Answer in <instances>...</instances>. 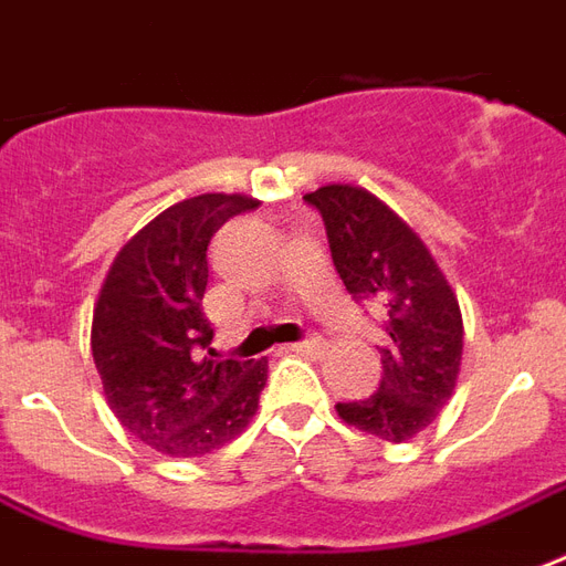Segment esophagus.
<instances>
[{
	"label": "esophagus",
	"instance_id": "34e87169",
	"mask_svg": "<svg viewBox=\"0 0 566 566\" xmlns=\"http://www.w3.org/2000/svg\"><path fill=\"white\" fill-rule=\"evenodd\" d=\"M286 349H292V353H307V356H313V353H323L325 344L319 340V337H304V340H298V344H289Z\"/></svg>",
	"mask_w": 566,
	"mask_h": 566
}]
</instances>
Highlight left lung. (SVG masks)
Instances as JSON below:
<instances>
[{
  "mask_svg": "<svg viewBox=\"0 0 566 566\" xmlns=\"http://www.w3.org/2000/svg\"><path fill=\"white\" fill-rule=\"evenodd\" d=\"M319 210L346 292L382 316V379L361 401L337 403L358 431L403 443L447 407L455 389L464 325L452 286L424 243L368 189L332 184L304 196Z\"/></svg>",
  "mask_w": 566,
  "mask_h": 566,
  "instance_id": "left-lung-1",
  "label": "left lung"
}]
</instances>
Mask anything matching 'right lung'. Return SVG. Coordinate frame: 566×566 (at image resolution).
<instances>
[{"label": "right lung", "instance_id": "right-lung-1", "mask_svg": "<svg viewBox=\"0 0 566 566\" xmlns=\"http://www.w3.org/2000/svg\"><path fill=\"white\" fill-rule=\"evenodd\" d=\"M255 198L208 192L171 205L108 271L93 313V358L119 424L171 458H201L241 434L268 358H220L201 311L208 243Z\"/></svg>", "mask_w": 566, "mask_h": 566}]
</instances>
